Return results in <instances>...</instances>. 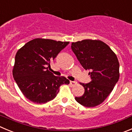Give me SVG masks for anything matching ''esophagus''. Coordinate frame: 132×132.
I'll return each instance as SVG.
<instances>
[{"label":"esophagus","mask_w":132,"mask_h":132,"mask_svg":"<svg viewBox=\"0 0 132 132\" xmlns=\"http://www.w3.org/2000/svg\"><path fill=\"white\" fill-rule=\"evenodd\" d=\"M76 84H77V82H76V81H70V85H71L72 86H75Z\"/></svg>","instance_id":"esophagus-1"}]
</instances>
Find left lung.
<instances>
[{
    "mask_svg": "<svg viewBox=\"0 0 132 132\" xmlns=\"http://www.w3.org/2000/svg\"><path fill=\"white\" fill-rule=\"evenodd\" d=\"M72 51L81 66L88 73L91 81L80 83L85 88L83 96L76 100L87 108L100 105L107 98L119 79V62L117 56L103 42L84 40L72 43Z\"/></svg>",
    "mask_w": 132,
    "mask_h": 132,
    "instance_id": "1",
    "label": "left lung"
}]
</instances>
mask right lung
<instances>
[{
    "mask_svg": "<svg viewBox=\"0 0 132 132\" xmlns=\"http://www.w3.org/2000/svg\"><path fill=\"white\" fill-rule=\"evenodd\" d=\"M68 42L36 38L24 44L15 57L13 76L23 95L36 103L53 100L62 85H68L66 77L54 76L50 62L68 45Z\"/></svg>",
    "mask_w": 132,
    "mask_h": 132,
    "instance_id": "add662e5",
    "label": "right lung"
}]
</instances>
